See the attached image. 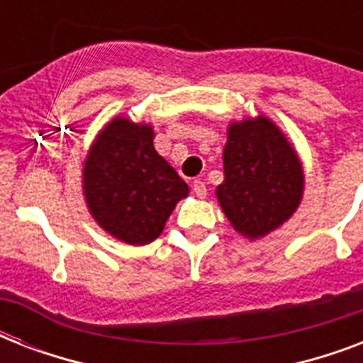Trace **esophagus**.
Returning <instances> with one entry per match:
<instances>
[{"mask_svg": "<svg viewBox=\"0 0 363 363\" xmlns=\"http://www.w3.org/2000/svg\"><path fill=\"white\" fill-rule=\"evenodd\" d=\"M192 190H194V194H196V196L201 199L207 196V186H205V182L199 181V179H196V181L192 182Z\"/></svg>", "mask_w": 363, "mask_h": 363, "instance_id": "obj_1", "label": "esophagus"}]
</instances>
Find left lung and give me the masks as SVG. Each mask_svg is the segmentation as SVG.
Listing matches in <instances>:
<instances>
[{
	"instance_id": "left-lung-1",
	"label": "left lung",
	"mask_w": 363,
	"mask_h": 363,
	"mask_svg": "<svg viewBox=\"0 0 363 363\" xmlns=\"http://www.w3.org/2000/svg\"><path fill=\"white\" fill-rule=\"evenodd\" d=\"M222 160L224 182L216 188V198L241 235L264 238L296 213L303 196V167L269 118L228 125Z\"/></svg>"
}]
</instances>
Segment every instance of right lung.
Masks as SVG:
<instances>
[{"instance_id":"add662e5","label":"right lung","mask_w":363,"mask_h":363,"mask_svg":"<svg viewBox=\"0 0 363 363\" xmlns=\"http://www.w3.org/2000/svg\"><path fill=\"white\" fill-rule=\"evenodd\" d=\"M152 125L116 116L88 150L82 190L99 226L128 245L158 238L188 184L154 148Z\"/></svg>"}]
</instances>
